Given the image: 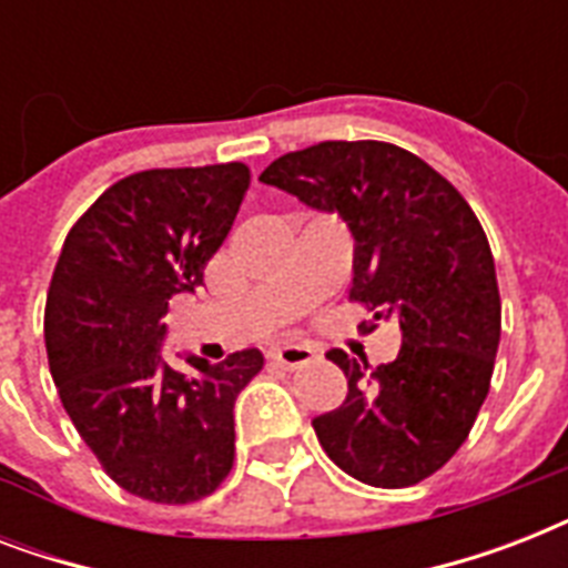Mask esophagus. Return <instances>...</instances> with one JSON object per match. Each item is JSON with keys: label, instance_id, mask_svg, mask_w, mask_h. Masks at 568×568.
<instances>
[{"label": "esophagus", "instance_id": "1", "mask_svg": "<svg viewBox=\"0 0 568 568\" xmlns=\"http://www.w3.org/2000/svg\"><path fill=\"white\" fill-rule=\"evenodd\" d=\"M315 351L310 345H283L271 351V359L283 368H303V365L315 363Z\"/></svg>", "mask_w": 568, "mask_h": 568}]
</instances>
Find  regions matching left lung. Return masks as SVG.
I'll return each instance as SVG.
<instances>
[{
    "label": "left lung",
    "mask_w": 568,
    "mask_h": 568,
    "mask_svg": "<svg viewBox=\"0 0 568 568\" xmlns=\"http://www.w3.org/2000/svg\"><path fill=\"white\" fill-rule=\"evenodd\" d=\"M258 180L347 223L351 301L400 327L395 363L327 354L347 397L312 422L321 448L379 489L430 477L466 442L501 338L495 258L477 214L442 173L386 141H321L280 155Z\"/></svg>",
    "instance_id": "8db88e82"
}]
</instances>
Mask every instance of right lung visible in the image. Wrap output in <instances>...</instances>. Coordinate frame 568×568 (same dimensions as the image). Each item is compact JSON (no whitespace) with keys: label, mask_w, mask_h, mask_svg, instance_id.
I'll list each match as a JSON object with an SVG mask.
<instances>
[{"label":"right lung","mask_w":568,"mask_h":568,"mask_svg":"<svg viewBox=\"0 0 568 568\" xmlns=\"http://www.w3.org/2000/svg\"><path fill=\"white\" fill-rule=\"evenodd\" d=\"M247 164L162 168L102 191L67 232L49 283L43 336L70 422L126 493L155 504L212 495L235 459L232 406L262 372L256 347L223 363H164L173 294L203 285L232 230Z\"/></svg>","instance_id":"1"}]
</instances>
